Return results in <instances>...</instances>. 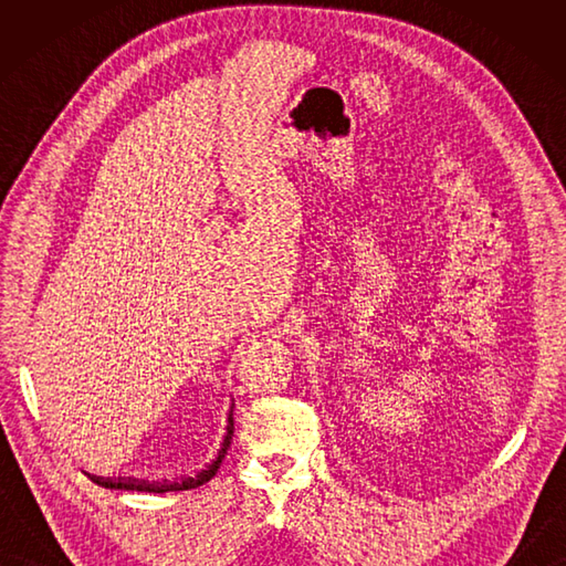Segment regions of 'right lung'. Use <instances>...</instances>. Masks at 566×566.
<instances>
[{
	"label": "right lung",
	"mask_w": 566,
	"mask_h": 566,
	"mask_svg": "<svg viewBox=\"0 0 566 566\" xmlns=\"http://www.w3.org/2000/svg\"><path fill=\"white\" fill-rule=\"evenodd\" d=\"M231 440H233V406H231V416H228V428H226V436L221 442V450L216 452V460H211L207 467L199 469L197 474L185 476V479H177V482H165V484H146V482H134V479H104V476H92L94 482L99 486L106 489H126V491H155V494H165V491H189V489H197L201 484H207L209 479L219 472V467L226 457V450L231 448Z\"/></svg>",
	"instance_id": "add662e5"
}]
</instances>
